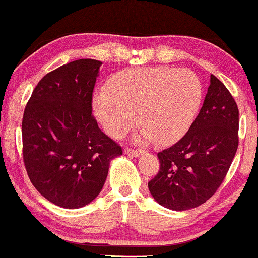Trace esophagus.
Instances as JSON below:
<instances>
[{"mask_svg": "<svg viewBox=\"0 0 258 258\" xmlns=\"http://www.w3.org/2000/svg\"><path fill=\"white\" fill-rule=\"evenodd\" d=\"M124 152H125L126 155H132V156H140L141 154H143V150H137V149H132V148H125L124 149Z\"/></svg>", "mask_w": 258, "mask_h": 258, "instance_id": "34e87169", "label": "esophagus"}]
</instances>
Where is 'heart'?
Wrapping results in <instances>:
<instances>
[{
  "label": "heart",
  "instance_id": "heart-1",
  "mask_svg": "<svg viewBox=\"0 0 258 258\" xmlns=\"http://www.w3.org/2000/svg\"><path fill=\"white\" fill-rule=\"evenodd\" d=\"M203 85L188 69L132 68L113 76L106 93L93 99V113L108 135L120 139L134 124L160 145L179 140L195 121Z\"/></svg>",
  "mask_w": 258,
  "mask_h": 258
}]
</instances>
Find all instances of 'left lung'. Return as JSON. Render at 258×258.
Here are the masks:
<instances>
[{"mask_svg":"<svg viewBox=\"0 0 258 258\" xmlns=\"http://www.w3.org/2000/svg\"><path fill=\"white\" fill-rule=\"evenodd\" d=\"M237 146L239 108L223 82L210 75L203 106L190 128L157 154L160 170L149 182V190L168 209L199 207L223 183Z\"/></svg>","mask_w":258,"mask_h":258,"instance_id":"obj_1","label":"left lung"}]
</instances>
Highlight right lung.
Returning <instances> with one entry per match:
<instances>
[{
  "label": "right lung",
  "mask_w": 258,
  "mask_h": 258,
  "mask_svg": "<svg viewBox=\"0 0 258 258\" xmlns=\"http://www.w3.org/2000/svg\"><path fill=\"white\" fill-rule=\"evenodd\" d=\"M101 61L80 59L46 74L23 120V162L33 185L55 206H87L102 190L121 146L98 128L92 95Z\"/></svg>",
  "instance_id": "add662e5"
}]
</instances>
